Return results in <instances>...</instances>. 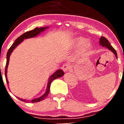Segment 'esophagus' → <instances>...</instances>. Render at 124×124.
Listing matches in <instances>:
<instances>
[{"mask_svg": "<svg viewBox=\"0 0 124 124\" xmlns=\"http://www.w3.org/2000/svg\"><path fill=\"white\" fill-rule=\"evenodd\" d=\"M69 68H70V66H69V65L68 64H64L63 66H62V69H63L64 72H67L69 70Z\"/></svg>", "mask_w": 124, "mask_h": 124, "instance_id": "esophagus-1", "label": "esophagus"}]
</instances>
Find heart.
<instances>
[{"instance_id": "heart-1", "label": "heart", "mask_w": 124, "mask_h": 124, "mask_svg": "<svg viewBox=\"0 0 124 124\" xmlns=\"http://www.w3.org/2000/svg\"><path fill=\"white\" fill-rule=\"evenodd\" d=\"M87 41V38L83 37H79L74 38L73 41H72V44L75 46H82V50L85 51L92 48V44Z\"/></svg>"}]
</instances>
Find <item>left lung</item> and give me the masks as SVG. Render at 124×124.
I'll return each mask as SVG.
<instances>
[{
  "label": "left lung",
  "mask_w": 124,
  "mask_h": 124,
  "mask_svg": "<svg viewBox=\"0 0 124 124\" xmlns=\"http://www.w3.org/2000/svg\"><path fill=\"white\" fill-rule=\"evenodd\" d=\"M100 45H102L103 47L104 46H106V47L107 48H108L109 50L112 51V52L114 54V55H116V58H117V54H116V51L115 50L114 48L110 45L109 41H108L106 38L104 37H101L100 38Z\"/></svg>",
  "instance_id": "obj_1"
}]
</instances>
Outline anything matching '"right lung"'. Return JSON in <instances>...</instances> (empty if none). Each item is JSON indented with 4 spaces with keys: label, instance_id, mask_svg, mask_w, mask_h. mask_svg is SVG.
Listing matches in <instances>:
<instances>
[{
    "label": "right lung",
    "instance_id": "add662e5",
    "mask_svg": "<svg viewBox=\"0 0 124 124\" xmlns=\"http://www.w3.org/2000/svg\"><path fill=\"white\" fill-rule=\"evenodd\" d=\"M48 28V27H37L34 28L32 30L30 31H27V32H25L24 34H22L21 36H20L19 37H18L16 39L15 42L13 44V45L10 46V48H9V49L8 50V53H7V55H6V58H7V61H6V68H5V77H6V80L7 83L8 85V78H7V72H8V63H9V59H10V56L11 54L12 53L13 51L15 49V48H16V46H17L18 45H19L21 42H22V41L25 39H28V38H33L36 37L37 35H39L41 32H43L46 29H47ZM63 75H64V72L61 69H59V70H57L56 72H55L54 74H52L51 76L49 77V79H48V82L47 84V87H46V92L45 93L42 95V96L39 97L37 98V99H32L31 100V101L27 100H24V99H20V98L17 97L18 99L24 102H26V103H28L29 101L31 102V103H37V102H39L43 100L48 96V94H49V89H50V86L51 82H52L55 79H57V78H61L62 77Z\"/></svg>",
    "mask_w": 124,
    "mask_h": 124
}]
</instances>
